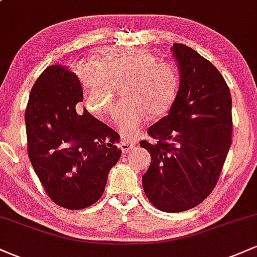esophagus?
I'll use <instances>...</instances> for the list:
<instances>
[{
    "mask_svg": "<svg viewBox=\"0 0 257 257\" xmlns=\"http://www.w3.org/2000/svg\"><path fill=\"white\" fill-rule=\"evenodd\" d=\"M120 150H122V152L123 153H128V152H131L133 149H134L135 147V144L134 143H131V141H126V140H122L120 141Z\"/></svg>",
    "mask_w": 257,
    "mask_h": 257,
    "instance_id": "1",
    "label": "esophagus"
}]
</instances>
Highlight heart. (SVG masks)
I'll return each mask as SVG.
<instances>
[{"mask_svg":"<svg viewBox=\"0 0 257 257\" xmlns=\"http://www.w3.org/2000/svg\"><path fill=\"white\" fill-rule=\"evenodd\" d=\"M76 76L85 94V105L96 116L107 113L120 84L124 98L113 110V120L122 137L134 139L152 117L169 110L178 91L173 65L158 60L143 48H105L98 61H82Z\"/></svg>","mask_w":257,"mask_h":257,"instance_id":"heart-1","label":"heart"}]
</instances>
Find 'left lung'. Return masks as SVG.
I'll return each mask as SVG.
<instances>
[{
  "label": "left lung",
  "mask_w": 257,
  "mask_h": 257,
  "mask_svg": "<svg viewBox=\"0 0 257 257\" xmlns=\"http://www.w3.org/2000/svg\"><path fill=\"white\" fill-rule=\"evenodd\" d=\"M180 88L169 114L151 125V155L143 175L146 197L167 213L202 203L219 181L232 144V98L222 75L194 49L173 44Z\"/></svg>",
  "instance_id": "left-lung-1"
}]
</instances>
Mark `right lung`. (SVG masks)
<instances>
[{
    "label": "right lung",
    "instance_id": "obj_1",
    "mask_svg": "<svg viewBox=\"0 0 257 257\" xmlns=\"http://www.w3.org/2000/svg\"><path fill=\"white\" fill-rule=\"evenodd\" d=\"M77 76L64 65L47 67L36 79L25 111L28 155L55 204L79 210L98 202L108 172L122 151L119 135L87 110Z\"/></svg>",
    "mask_w": 257,
    "mask_h": 257
}]
</instances>
